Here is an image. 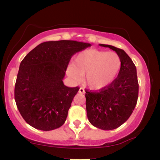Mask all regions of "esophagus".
<instances>
[{"label":"esophagus","mask_w":160,"mask_h":160,"mask_svg":"<svg viewBox=\"0 0 160 160\" xmlns=\"http://www.w3.org/2000/svg\"><path fill=\"white\" fill-rule=\"evenodd\" d=\"M79 92L81 93V94H83V93H85V90H84L83 88L80 87V89H79Z\"/></svg>","instance_id":"1"}]
</instances>
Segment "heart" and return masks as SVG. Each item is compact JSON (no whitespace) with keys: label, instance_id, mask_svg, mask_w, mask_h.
<instances>
[{"label":"heart","instance_id":"obj_1","mask_svg":"<svg viewBox=\"0 0 160 160\" xmlns=\"http://www.w3.org/2000/svg\"><path fill=\"white\" fill-rule=\"evenodd\" d=\"M122 61L117 53L96 49H87L79 53L73 65L68 68V74L75 81L81 80L89 88L100 90L108 87L120 73Z\"/></svg>","mask_w":160,"mask_h":160}]
</instances>
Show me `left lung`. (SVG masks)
Instances as JSON below:
<instances>
[{
  "mask_svg": "<svg viewBox=\"0 0 160 160\" xmlns=\"http://www.w3.org/2000/svg\"><path fill=\"white\" fill-rule=\"evenodd\" d=\"M109 47L119 55L122 66L118 76L110 86L98 92L86 91L87 117L95 127L103 130L118 128L129 118L136 106L138 82L135 64L122 49Z\"/></svg>",
  "mask_w": 160,
  "mask_h": 160,
  "instance_id": "8db88e82",
  "label": "left lung"
}]
</instances>
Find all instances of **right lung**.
Listing matches in <instances>:
<instances>
[{
	"label": "right lung",
	"instance_id": "add662e5",
	"mask_svg": "<svg viewBox=\"0 0 160 160\" xmlns=\"http://www.w3.org/2000/svg\"><path fill=\"white\" fill-rule=\"evenodd\" d=\"M89 46L76 40L47 41L37 46L23 58L14 96L28 124L50 131L65 123L79 87H68L62 80L73 55Z\"/></svg>",
	"mask_w": 160,
	"mask_h": 160
}]
</instances>
